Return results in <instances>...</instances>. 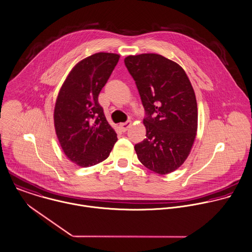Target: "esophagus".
<instances>
[{
	"label": "esophagus",
	"mask_w": 252,
	"mask_h": 252,
	"mask_svg": "<svg viewBox=\"0 0 252 252\" xmlns=\"http://www.w3.org/2000/svg\"><path fill=\"white\" fill-rule=\"evenodd\" d=\"M130 126H131V122H130V121H127V122H126V123L121 124V127H122V129H123L124 131H126V130L130 127Z\"/></svg>",
	"instance_id": "obj_1"
}]
</instances>
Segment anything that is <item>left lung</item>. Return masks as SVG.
<instances>
[{
    "instance_id": "8db88e82",
    "label": "left lung",
    "mask_w": 252,
    "mask_h": 252,
    "mask_svg": "<svg viewBox=\"0 0 252 252\" xmlns=\"http://www.w3.org/2000/svg\"><path fill=\"white\" fill-rule=\"evenodd\" d=\"M125 64L146 113V137L134 146L137 158L154 173H172L187 160L196 136L192 85L180 64L158 54L128 56Z\"/></svg>"
}]
</instances>
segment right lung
<instances>
[{"label":"right lung","instance_id":"1","mask_svg":"<svg viewBox=\"0 0 252 252\" xmlns=\"http://www.w3.org/2000/svg\"><path fill=\"white\" fill-rule=\"evenodd\" d=\"M120 55L96 53L77 63L58 94L54 125L64 155L79 167L107 159L117 142L98 96L117 65Z\"/></svg>","mask_w":252,"mask_h":252}]
</instances>
